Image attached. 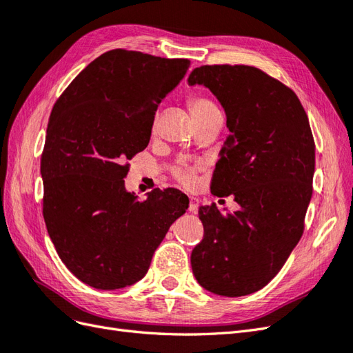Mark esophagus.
I'll return each mask as SVG.
<instances>
[{"label": "esophagus", "instance_id": "1", "mask_svg": "<svg viewBox=\"0 0 353 353\" xmlns=\"http://www.w3.org/2000/svg\"><path fill=\"white\" fill-rule=\"evenodd\" d=\"M199 206H200V200H199L197 197H190V206H188V210H190L191 213H197Z\"/></svg>", "mask_w": 353, "mask_h": 353}]
</instances>
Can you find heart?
Listing matches in <instances>:
<instances>
[{
	"mask_svg": "<svg viewBox=\"0 0 353 353\" xmlns=\"http://www.w3.org/2000/svg\"><path fill=\"white\" fill-rule=\"evenodd\" d=\"M190 109H191V114L197 116V114H203L208 113L212 110H216L215 104H213L210 100L205 99V97H194L190 100ZM178 178L183 181L185 184H190L193 181V172L190 169H179L178 170Z\"/></svg>",
	"mask_w": 353,
	"mask_h": 353,
	"instance_id": "heart-1",
	"label": "heart"
}]
</instances>
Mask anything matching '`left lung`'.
I'll use <instances>...</instances> for the list:
<instances>
[{
  "label": "left lung",
  "mask_w": 353,
  "mask_h": 353,
  "mask_svg": "<svg viewBox=\"0 0 353 353\" xmlns=\"http://www.w3.org/2000/svg\"><path fill=\"white\" fill-rule=\"evenodd\" d=\"M188 85L208 88L225 110L230 134L212 193L240 205L200 208L205 236L191 268L208 292L245 296L279 274L302 237L315 172L311 126L297 95L256 68H196Z\"/></svg>",
  "instance_id": "left-lung-1"
}]
</instances>
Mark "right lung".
Returning <instances> with one entry per match:
<instances>
[{"instance_id": "obj_1", "label": "right lung", "mask_w": 353, "mask_h": 353, "mask_svg": "<svg viewBox=\"0 0 353 353\" xmlns=\"http://www.w3.org/2000/svg\"><path fill=\"white\" fill-rule=\"evenodd\" d=\"M188 68L187 59L112 50L91 61L52 108L41 159L42 213L61 262L94 288L140 281L188 208L176 188H156L138 201L123 181L126 160L150 141L159 103Z\"/></svg>"}]
</instances>
